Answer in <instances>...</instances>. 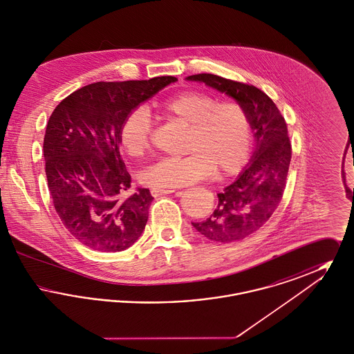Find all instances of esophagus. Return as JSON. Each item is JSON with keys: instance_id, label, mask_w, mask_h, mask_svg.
<instances>
[{"instance_id": "obj_1", "label": "esophagus", "mask_w": 354, "mask_h": 354, "mask_svg": "<svg viewBox=\"0 0 354 354\" xmlns=\"http://www.w3.org/2000/svg\"><path fill=\"white\" fill-rule=\"evenodd\" d=\"M175 192L174 188H152L151 195L152 196H159V195H167V194H172Z\"/></svg>"}]
</instances>
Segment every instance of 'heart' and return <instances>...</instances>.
<instances>
[{
	"label": "heart",
	"instance_id": "1",
	"mask_svg": "<svg viewBox=\"0 0 354 354\" xmlns=\"http://www.w3.org/2000/svg\"><path fill=\"white\" fill-rule=\"evenodd\" d=\"M166 119L188 129L183 158H163L140 174L150 187H185L243 169L252 151V127L245 109L235 101H221L204 91H185L158 104ZM152 120L146 107L130 110L119 127V143L133 158L150 151Z\"/></svg>",
	"mask_w": 354,
	"mask_h": 354
}]
</instances>
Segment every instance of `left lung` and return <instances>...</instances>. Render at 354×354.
<instances>
[{"label": "left lung", "instance_id": "8db88e82", "mask_svg": "<svg viewBox=\"0 0 354 354\" xmlns=\"http://www.w3.org/2000/svg\"><path fill=\"white\" fill-rule=\"evenodd\" d=\"M232 97L251 122L256 150L252 160L232 185L218 194L219 203L207 219L192 223L207 240L234 243L257 232L283 199L292 158L286 119L270 97L254 87L214 74L187 77Z\"/></svg>", "mask_w": 354, "mask_h": 354}]
</instances>
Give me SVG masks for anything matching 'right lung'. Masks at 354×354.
Instances as JSON below:
<instances>
[{"label":"right lung","mask_w":354,"mask_h":354,"mask_svg":"<svg viewBox=\"0 0 354 354\" xmlns=\"http://www.w3.org/2000/svg\"><path fill=\"white\" fill-rule=\"evenodd\" d=\"M176 78L95 82L71 93L54 109L44 138L48 187L68 232L86 247L119 252L131 247L149 220L152 195L131 185L119 152L126 114Z\"/></svg>","instance_id":"right-lung-1"}]
</instances>
